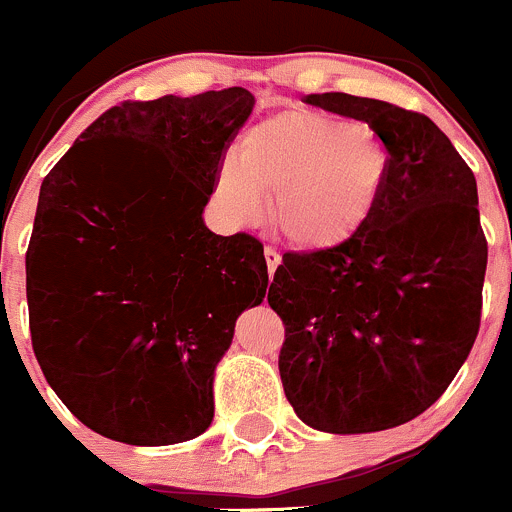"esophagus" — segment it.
Wrapping results in <instances>:
<instances>
[{
	"label": "esophagus",
	"instance_id": "esophagus-1",
	"mask_svg": "<svg viewBox=\"0 0 512 512\" xmlns=\"http://www.w3.org/2000/svg\"><path fill=\"white\" fill-rule=\"evenodd\" d=\"M265 260H267V272H270V277H272V275H275L277 265H280V252H277L275 247L267 245L265 247Z\"/></svg>",
	"mask_w": 512,
	"mask_h": 512
}]
</instances>
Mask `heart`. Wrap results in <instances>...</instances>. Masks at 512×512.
Masks as SVG:
<instances>
[{"label": "heart", "mask_w": 512, "mask_h": 512, "mask_svg": "<svg viewBox=\"0 0 512 512\" xmlns=\"http://www.w3.org/2000/svg\"><path fill=\"white\" fill-rule=\"evenodd\" d=\"M390 175V155L360 119L287 109L257 122L215 177L225 215L250 225L272 192V225L305 252H330L355 240L375 215Z\"/></svg>", "instance_id": "obj_1"}]
</instances>
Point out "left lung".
I'll list each match as a JSON object with an SVG mask.
<instances>
[{
  "label": "left lung",
  "instance_id": "left-lung-1",
  "mask_svg": "<svg viewBox=\"0 0 512 512\" xmlns=\"http://www.w3.org/2000/svg\"><path fill=\"white\" fill-rule=\"evenodd\" d=\"M307 102L370 124L390 175L355 240L282 257L267 292L285 325L277 365L302 423L375 433L425 413L478 337L488 265L478 185L425 114L342 92Z\"/></svg>",
  "mask_w": 512,
  "mask_h": 512
}]
</instances>
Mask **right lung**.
Instances as JSON below:
<instances>
[{"label": "right lung", "instance_id": "obj_1", "mask_svg": "<svg viewBox=\"0 0 512 512\" xmlns=\"http://www.w3.org/2000/svg\"><path fill=\"white\" fill-rule=\"evenodd\" d=\"M252 104L242 87L127 99L44 177L27 247L32 347L104 438L172 445L210 428L217 362L267 290L262 242L202 220Z\"/></svg>", "mask_w": 512, "mask_h": 512}]
</instances>
